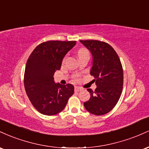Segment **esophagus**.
I'll use <instances>...</instances> for the list:
<instances>
[{
	"instance_id": "obj_1",
	"label": "esophagus",
	"mask_w": 149,
	"mask_h": 149,
	"mask_svg": "<svg viewBox=\"0 0 149 149\" xmlns=\"http://www.w3.org/2000/svg\"><path fill=\"white\" fill-rule=\"evenodd\" d=\"M74 90L76 92H79V91H80V90H82V88H79V87H78V86H75Z\"/></svg>"
}]
</instances>
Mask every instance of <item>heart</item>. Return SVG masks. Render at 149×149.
<instances>
[{
	"label": "heart",
	"mask_w": 149,
	"mask_h": 149,
	"mask_svg": "<svg viewBox=\"0 0 149 149\" xmlns=\"http://www.w3.org/2000/svg\"><path fill=\"white\" fill-rule=\"evenodd\" d=\"M86 52H88V50H87L86 49H84V48L80 49L79 50H78V55H80V54H83V53ZM77 79H78V76H76L75 77V80H77Z\"/></svg>",
	"instance_id": "obj_1"
}]
</instances>
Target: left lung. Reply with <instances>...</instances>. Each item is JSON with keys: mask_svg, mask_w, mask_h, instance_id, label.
Segmentation results:
<instances>
[{"mask_svg": "<svg viewBox=\"0 0 149 149\" xmlns=\"http://www.w3.org/2000/svg\"><path fill=\"white\" fill-rule=\"evenodd\" d=\"M91 52L93 65L90 74L97 85L95 90L88 89L90 98L84 102L86 110L102 116L112 110L118 102L123 86V70L120 58L107 42L97 40H80Z\"/></svg>", "mask_w": 149, "mask_h": 149, "instance_id": "obj_1", "label": "left lung"}]
</instances>
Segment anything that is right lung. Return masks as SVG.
Returning a JSON list of instances; mask_svg holds the SVG:
<instances>
[{"mask_svg": "<svg viewBox=\"0 0 149 149\" xmlns=\"http://www.w3.org/2000/svg\"><path fill=\"white\" fill-rule=\"evenodd\" d=\"M76 41L49 40L39 44L26 64L24 83L26 95L34 108L43 115L59 113L74 92L71 84H56L54 72L61 69L65 54Z\"/></svg>", "mask_w": 149, "mask_h": 149, "instance_id": "1", "label": "right lung"}]
</instances>
